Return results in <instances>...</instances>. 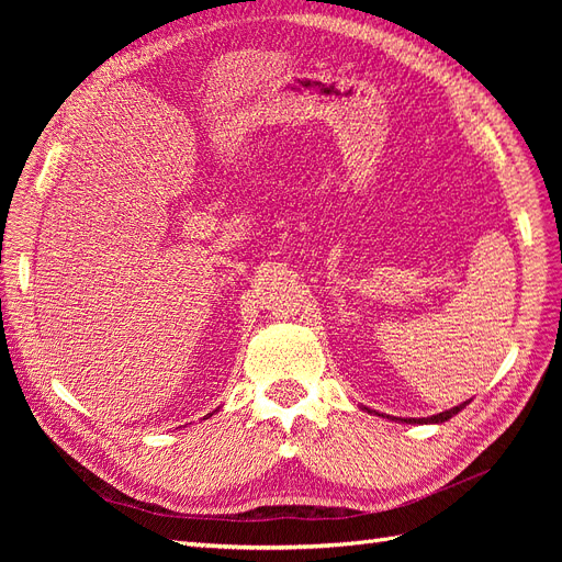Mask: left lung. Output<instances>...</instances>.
<instances>
[{"label": "left lung", "instance_id": "8db88e82", "mask_svg": "<svg viewBox=\"0 0 562 562\" xmlns=\"http://www.w3.org/2000/svg\"><path fill=\"white\" fill-rule=\"evenodd\" d=\"M469 403V401H467ZM467 403H459V405H454V407H450V411H446V413H438V415H431V417H403L401 422H405V424H440V422H448L450 417H454L459 411H462V407H467Z\"/></svg>", "mask_w": 562, "mask_h": 562}]
</instances>
